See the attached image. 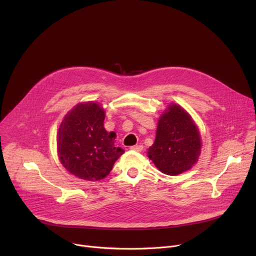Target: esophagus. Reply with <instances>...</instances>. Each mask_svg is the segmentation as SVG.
Here are the masks:
<instances>
[{"label": "esophagus", "mask_w": 256, "mask_h": 256, "mask_svg": "<svg viewBox=\"0 0 256 256\" xmlns=\"http://www.w3.org/2000/svg\"><path fill=\"white\" fill-rule=\"evenodd\" d=\"M130 150H135V152H141L143 150V146H142V145H135V146H132Z\"/></svg>", "instance_id": "esophagus-1"}]
</instances>
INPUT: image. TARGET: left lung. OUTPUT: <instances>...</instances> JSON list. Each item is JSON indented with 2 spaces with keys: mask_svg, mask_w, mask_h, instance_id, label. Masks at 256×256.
I'll return each instance as SVG.
<instances>
[{
  "mask_svg": "<svg viewBox=\"0 0 256 256\" xmlns=\"http://www.w3.org/2000/svg\"><path fill=\"white\" fill-rule=\"evenodd\" d=\"M200 152V132L191 115L178 104H168L147 156L160 172L178 176L197 163Z\"/></svg>",
  "mask_w": 256,
  "mask_h": 256,
  "instance_id": "left-lung-1",
  "label": "left lung"
}]
</instances>
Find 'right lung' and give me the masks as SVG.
<instances>
[{"label": "right lung", "instance_id": "obj_1", "mask_svg": "<svg viewBox=\"0 0 256 256\" xmlns=\"http://www.w3.org/2000/svg\"><path fill=\"white\" fill-rule=\"evenodd\" d=\"M104 108L96 102H80L67 113L57 134V152L72 176L96 182L104 178L124 150L115 147L116 134L104 128Z\"/></svg>", "mask_w": 256, "mask_h": 256}]
</instances>
